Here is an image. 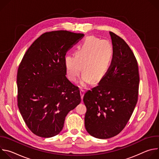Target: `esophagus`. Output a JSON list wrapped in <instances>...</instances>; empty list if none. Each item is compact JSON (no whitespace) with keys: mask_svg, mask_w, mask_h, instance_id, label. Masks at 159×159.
I'll return each mask as SVG.
<instances>
[{"mask_svg":"<svg viewBox=\"0 0 159 159\" xmlns=\"http://www.w3.org/2000/svg\"><path fill=\"white\" fill-rule=\"evenodd\" d=\"M80 96H81V99H83V97H84V90L81 89L80 90Z\"/></svg>","mask_w":159,"mask_h":159,"instance_id":"obj_1","label":"esophagus"}]
</instances>
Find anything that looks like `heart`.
Listing matches in <instances>:
<instances>
[{
  "mask_svg": "<svg viewBox=\"0 0 159 159\" xmlns=\"http://www.w3.org/2000/svg\"><path fill=\"white\" fill-rule=\"evenodd\" d=\"M113 58L114 48L109 41L88 37L77 48L75 56L68 55L65 57L66 76L70 81H76L82 67L81 87L85 86L91 80L98 82L109 72Z\"/></svg>",
  "mask_w": 159,
  "mask_h": 159,
  "instance_id": "1",
  "label": "heart"
}]
</instances>
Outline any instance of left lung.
<instances>
[{
    "label": "left lung",
    "instance_id": "obj_1",
    "mask_svg": "<svg viewBox=\"0 0 159 159\" xmlns=\"http://www.w3.org/2000/svg\"><path fill=\"white\" fill-rule=\"evenodd\" d=\"M109 34L114 48L111 69L83 98L85 129L100 139L115 137L125 127L137 103L140 82L137 61L131 48L121 38Z\"/></svg>",
    "mask_w": 159,
    "mask_h": 159
}]
</instances>
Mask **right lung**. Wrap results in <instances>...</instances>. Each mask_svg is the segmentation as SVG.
<instances>
[{
	"label": "right lung",
	"mask_w": 159,
	"mask_h": 159,
	"mask_svg": "<svg viewBox=\"0 0 159 159\" xmlns=\"http://www.w3.org/2000/svg\"><path fill=\"white\" fill-rule=\"evenodd\" d=\"M84 36L62 30L45 33L33 42L19 65L18 107L27 126L38 137L60 133L68 113L81 101L78 87L66 77L64 58Z\"/></svg>",
	"instance_id": "right-lung-1"
}]
</instances>
